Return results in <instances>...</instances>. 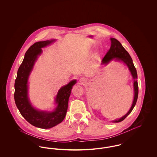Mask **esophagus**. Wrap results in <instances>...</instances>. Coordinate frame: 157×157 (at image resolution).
Wrapping results in <instances>:
<instances>
[{
    "label": "esophagus",
    "instance_id": "1",
    "mask_svg": "<svg viewBox=\"0 0 157 157\" xmlns=\"http://www.w3.org/2000/svg\"><path fill=\"white\" fill-rule=\"evenodd\" d=\"M80 82H81V83H85V81H86V79H85V78H81L80 79Z\"/></svg>",
    "mask_w": 157,
    "mask_h": 157
}]
</instances>
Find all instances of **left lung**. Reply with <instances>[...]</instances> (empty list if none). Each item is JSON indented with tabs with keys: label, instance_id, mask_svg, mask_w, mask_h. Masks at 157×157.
I'll return each mask as SVG.
<instances>
[{
	"label": "left lung",
	"instance_id": "8db88e82",
	"mask_svg": "<svg viewBox=\"0 0 157 157\" xmlns=\"http://www.w3.org/2000/svg\"><path fill=\"white\" fill-rule=\"evenodd\" d=\"M111 45L109 49L105 54L104 57L102 59V65L103 64H107L113 59H116L118 60L123 61L129 68L132 76L134 79V101L132 105L131 108H130L129 111L128 112L126 115L124 117L121 118L119 120H115L113 121V122H120L124 120L127 116L131 112L132 109L134 108L135 105L136 103V101L138 96V85L137 82V72L136 68L134 67L132 59L129 55V54L125 49V48L121 45L120 42L115 39V38H111Z\"/></svg>",
	"mask_w": 157,
	"mask_h": 157
}]
</instances>
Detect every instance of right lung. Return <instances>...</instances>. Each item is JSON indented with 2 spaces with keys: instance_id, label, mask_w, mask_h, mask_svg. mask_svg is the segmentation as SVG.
<instances>
[{
  "instance_id": "1",
  "label": "right lung",
  "mask_w": 157,
  "mask_h": 157,
  "mask_svg": "<svg viewBox=\"0 0 157 157\" xmlns=\"http://www.w3.org/2000/svg\"><path fill=\"white\" fill-rule=\"evenodd\" d=\"M55 40L40 41L35 43L28 49L22 63L20 65L15 79V104L23 118L35 127L48 129L60 123L65 117L67 109L69 98L76 80L72 81L62 87L56 97L58 104L54 111H39L30 104L28 97V79L37 56L42 53V48L49 45Z\"/></svg>"
}]
</instances>
